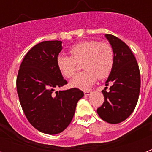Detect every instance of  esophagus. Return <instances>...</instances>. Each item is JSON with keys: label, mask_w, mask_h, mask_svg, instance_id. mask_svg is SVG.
Segmentation results:
<instances>
[{"label": "esophagus", "mask_w": 152, "mask_h": 152, "mask_svg": "<svg viewBox=\"0 0 152 152\" xmlns=\"http://www.w3.org/2000/svg\"><path fill=\"white\" fill-rule=\"evenodd\" d=\"M92 91L90 90H86V91H84V94H85V96H89V94H91Z\"/></svg>", "instance_id": "obj_1"}]
</instances>
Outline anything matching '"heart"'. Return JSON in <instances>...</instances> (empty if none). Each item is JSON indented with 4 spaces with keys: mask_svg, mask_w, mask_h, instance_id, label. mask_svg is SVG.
<instances>
[{
    "mask_svg": "<svg viewBox=\"0 0 152 152\" xmlns=\"http://www.w3.org/2000/svg\"><path fill=\"white\" fill-rule=\"evenodd\" d=\"M71 57L59 55L57 58V66L66 78L76 73L77 63L83 62L85 71L76 74L70 81L72 87L88 89L99 77L104 79L110 75L114 66V50L111 45L98 40H88L74 45L70 50Z\"/></svg>",
    "mask_w": 152,
    "mask_h": 152,
    "instance_id": "1",
    "label": "heart"
}]
</instances>
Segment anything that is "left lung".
I'll list each match as a JSON object with an SVG mask.
<instances>
[{"mask_svg": "<svg viewBox=\"0 0 152 152\" xmlns=\"http://www.w3.org/2000/svg\"><path fill=\"white\" fill-rule=\"evenodd\" d=\"M114 50V66L102 93L104 102L98 108L100 118L110 124L126 120L134 112L140 92V72L134 53L126 44L113 35L106 34Z\"/></svg>", "mask_w": 152, "mask_h": 152, "instance_id": "1", "label": "left lung"}]
</instances>
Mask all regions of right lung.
I'll return each mask as SVG.
<instances>
[{
	"instance_id": "1",
	"label": "right lung",
	"mask_w": 152,
	"mask_h": 152,
	"mask_svg": "<svg viewBox=\"0 0 152 152\" xmlns=\"http://www.w3.org/2000/svg\"><path fill=\"white\" fill-rule=\"evenodd\" d=\"M62 49L60 40L36 45L25 55L17 76V92L23 111L30 124L44 134L63 132L84 96L77 88L54 92L67 84L57 66Z\"/></svg>"
}]
</instances>
